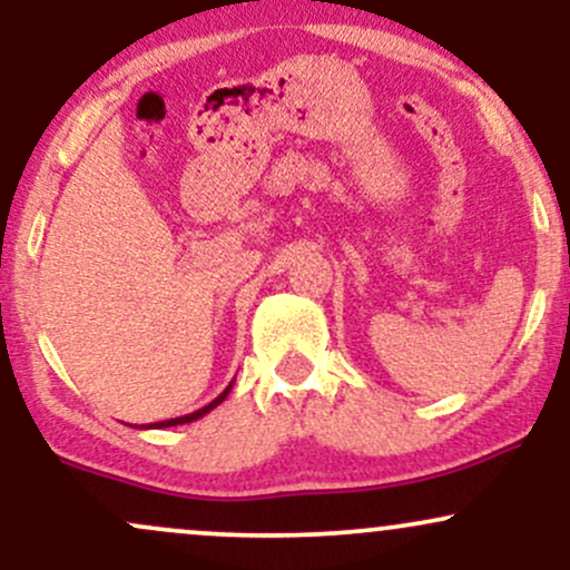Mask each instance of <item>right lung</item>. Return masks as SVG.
<instances>
[{"mask_svg":"<svg viewBox=\"0 0 570 570\" xmlns=\"http://www.w3.org/2000/svg\"><path fill=\"white\" fill-rule=\"evenodd\" d=\"M233 391V383L227 385L225 391H222V394L214 399V402H208L206 407H200V410H195V412H189V415H181V417H168V421H160V423H149V426H139V429H168V426H181V423H193V421H198V417H203L206 415V412H212L214 407H217V404H222L227 399V394H230Z\"/></svg>","mask_w":570,"mask_h":570,"instance_id":"obj_1","label":"right lung"}]
</instances>
